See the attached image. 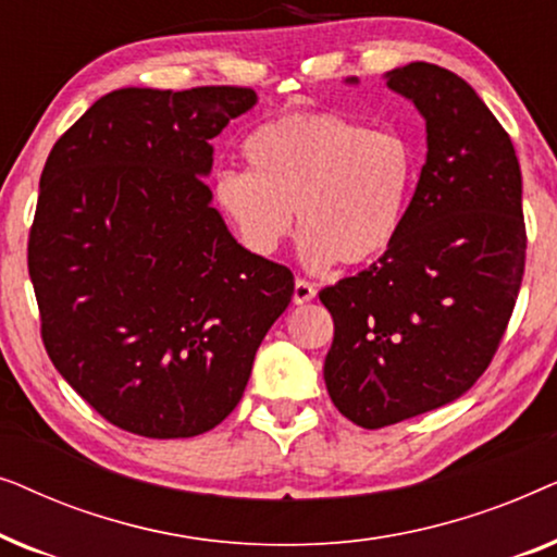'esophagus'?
<instances>
[{
	"label": "esophagus",
	"instance_id": "34e87169",
	"mask_svg": "<svg viewBox=\"0 0 557 557\" xmlns=\"http://www.w3.org/2000/svg\"><path fill=\"white\" fill-rule=\"evenodd\" d=\"M317 296L314 284H309L307 278H296L294 284V304H309Z\"/></svg>",
	"mask_w": 557,
	"mask_h": 557
}]
</instances>
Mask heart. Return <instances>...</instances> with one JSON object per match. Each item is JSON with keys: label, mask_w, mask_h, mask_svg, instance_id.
<instances>
[{"label": "heart", "mask_w": 557, "mask_h": 557, "mask_svg": "<svg viewBox=\"0 0 557 557\" xmlns=\"http://www.w3.org/2000/svg\"><path fill=\"white\" fill-rule=\"evenodd\" d=\"M243 157L248 172H218L212 200L250 253H276L292 235V210L311 269L364 265L393 246L416 177L413 149L398 132L337 113H288L248 134Z\"/></svg>", "instance_id": "1"}]
</instances>
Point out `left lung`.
Returning a JSON list of instances; mask_svg holds the SVG:
<instances>
[{
    "mask_svg": "<svg viewBox=\"0 0 557 557\" xmlns=\"http://www.w3.org/2000/svg\"><path fill=\"white\" fill-rule=\"evenodd\" d=\"M385 78L425 119L421 180L377 263L319 292L334 319L326 391L362 429L429 413L482 377L507 332L528 250L520 162L474 88L431 63Z\"/></svg>",
    "mask_w": 557,
    "mask_h": 557,
    "instance_id": "obj_1",
    "label": "left lung"
}]
</instances>
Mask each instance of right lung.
Wrapping results in <instances>:
<instances>
[{"label": "right lung", "instance_id": "right-lung-1", "mask_svg": "<svg viewBox=\"0 0 557 557\" xmlns=\"http://www.w3.org/2000/svg\"><path fill=\"white\" fill-rule=\"evenodd\" d=\"M256 90L121 88L52 147L27 243L55 370L106 421L189 438L238 406L294 294L286 265L233 238L205 174L210 139Z\"/></svg>", "mask_w": 557, "mask_h": 557}]
</instances>
